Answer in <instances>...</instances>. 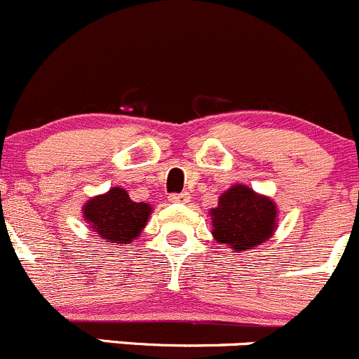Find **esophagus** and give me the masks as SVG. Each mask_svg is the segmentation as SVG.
Here are the masks:
<instances>
[{
	"mask_svg": "<svg viewBox=\"0 0 359 359\" xmlns=\"http://www.w3.org/2000/svg\"><path fill=\"white\" fill-rule=\"evenodd\" d=\"M169 201H171V202H188V201H190V194H188V191L172 194V195H169Z\"/></svg>",
	"mask_w": 359,
	"mask_h": 359,
	"instance_id": "esophagus-1",
	"label": "esophagus"
}]
</instances>
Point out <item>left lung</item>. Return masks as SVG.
I'll return each mask as SVG.
<instances>
[{"mask_svg": "<svg viewBox=\"0 0 359 359\" xmlns=\"http://www.w3.org/2000/svg\"><path fill=\"white\" fill-rule=\"evenodd\" d=\"M276 204L244 184H236L219 197L211 211L212 236L218 243L237 251L253 250L276 229Z\"/></svg>", "mask_w": 359, "mask_h": 359, "instance_id": "1", "label": "left lung"}]
</instances>
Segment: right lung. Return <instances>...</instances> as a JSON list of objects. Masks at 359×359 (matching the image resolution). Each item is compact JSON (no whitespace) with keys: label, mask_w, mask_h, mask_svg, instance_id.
<instances>
[{"label":"right lung","mask_w":359,"mask_h":359,"mask_svg":"<svg viewBox=\"0 0 359 359\" xmlns=\"http://www.w3.org/2000/svg\"><path fill=\"white\" fill-rule=\"evenodd\" d=\"M151 208L144 202H134L122 188H111L108 194L90 198L83 208L85 222L101 239L113 244H129L140 236L150 216Z\"/></svg>","instance_id":"add662e5"}]
</instances>
